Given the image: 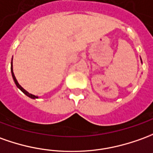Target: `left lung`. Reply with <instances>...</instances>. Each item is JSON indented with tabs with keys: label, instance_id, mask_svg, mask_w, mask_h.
Listing matches in <instances>:
<instances>
[{
	"label": "left lung",
	"instance_id": "left-lung-1",
	"mask_svg": "<svg viewBox=\"0 0 153 153\" xmlns=\"http://www.w3.org/2000/svg\"><path fill=\"white\" fill-rule=\"evenodd\" d=\"M141 61H142V59H141Z\"/></svg>",
	"mask_w": 153,
	"mask_h": 153
}]
</instances>
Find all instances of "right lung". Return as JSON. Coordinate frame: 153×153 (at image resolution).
Instances as JSON below:
<instances>
[{
  "label": "right lung",
  "mask_w": 153,
  "mask_h": 153,
  "mask_svg": "<svg viewBox=\"0 0 153 153\" xmlns=\"http://www.w3.org/2000/svg\"><path fill=\"white\" fill-rule=\"evenodd\" d=\"M10 71H11V74H12V78H13L14 82H15V84H16V86H17V88H20L21 91L24 93L25 94L27 95V96H28V97H30V99H37V98H38L37 96H36V95H34V94H30V93H28V92L26 91L25 89H24L23 88L21 87V85L19 84V83L17 82L16 79V77H15V74H14V73H13V65H12V61H11V66H10Z\"/></svg>",
  "instance_id": "obj_1"
}]
</instances>
